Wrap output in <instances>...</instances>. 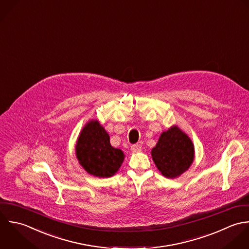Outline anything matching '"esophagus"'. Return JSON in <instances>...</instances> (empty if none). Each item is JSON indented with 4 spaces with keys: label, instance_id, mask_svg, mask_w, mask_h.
<instances>
[{
    "label": "esophagus",
    "instance_id": "34e87169",
    "mask_svg": "<svg viewBox=\"0 0 249 249\" xmlns=\"http://www.w3.org/2000/svg\"><path fill=\"white\" fill-rule=\"evenodd\" d=\"M131 151L133 153H138V152H141L142 151V146L141 145H138V144H133L131 146Z\"/></svg>",
    "mask_w": 249,
    "mask_h": 249
}]
</instances>
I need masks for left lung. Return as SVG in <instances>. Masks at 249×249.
Returning a JSON list of instances; mask_svg holds the SVG:
<instances>
[{
    "mask_svg": "<svg viewBox=\"0 0 249 249\" xmlns=\"http://www.w3.org/2000/svg\"><path fill=\"white\" fill-rule=\"evenodd\" d=\"M153 160L166 178H175L193 163L195 147L190 138L177 126L163 132L151 152Z\"/></svg>",
    "mask_w": 249,
    "mask_h": 249,
    "instance_id": "8db88e82",
    "label": "left lung"
}]
</instances>
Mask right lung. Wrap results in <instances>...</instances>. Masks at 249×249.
Segmentation results:
<instances>
[{
	"label": "right lung",
	"mask_w": 249,
	"mask_h": 249,
	"mask_svg": "<svg viewBox=\"0 0 249 249\" xmlns=\"http://www.w3.org/2000/svg\"><path fill=\"white\" fill-rule=\"evenodd\" d=\"M76 155L81 165L96 177H110L121 166L124 154L113 148L109 137L97 120L88 123L78 139Z\"/></svg>",
	"instance_id": "add662e5"
}]
</instances>
